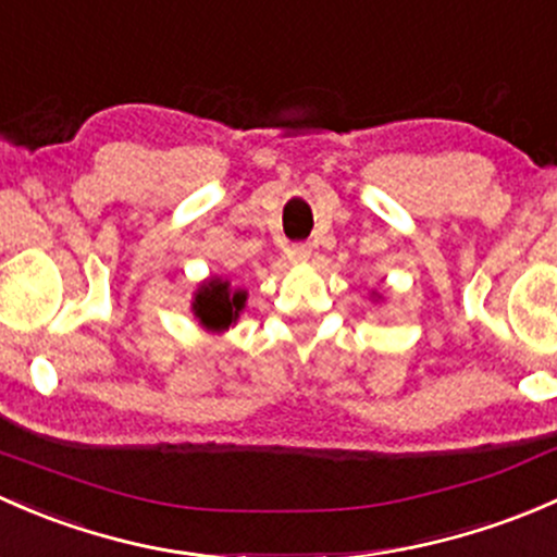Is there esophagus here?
Masks as SVG:
<instances>
[{"label":"esophagus","mask_w":557,"mask_h":557,"mask_svg":"<svg viewBox=\"0 0 557 557\" xmlns=\"http://www.w3.org/2000/svg\"><path fill=\"white\" fill-rule=\"evenodd\" d=\"M311 251H313L311 244H292L289 246V257L297 262H306L308 257H311Z\"/></svg>","instance_id":"1"}]
</instances>
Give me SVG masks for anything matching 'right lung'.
<instances>
[{
    "mask_svg": "<svg viewBox=\"0 0 557 557\" xmlns=\"http://www.w3.org/2000/svg\"><path fill=\"white\" fill-rule=\"evenodd\" d=\"M246 306V292L233 289L231 281L214 276L195 289L193 313L209 332H225L227 326L236 324L238 313Z\"/></svg>",
    "mask_w": 557,
    "mask_h": 557,
    "instance_id": "obj_1",
    "label": "right lung"
}]
</instances>
